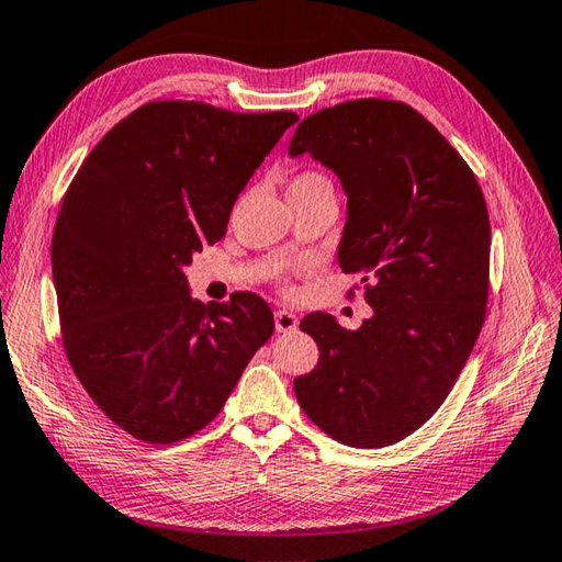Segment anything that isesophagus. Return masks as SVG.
I'll return each instance as SVG.
<instances>
[{"instance_id":"1","label":"esophagus","mask_w":562,"mask_h":562,"mask_svg":"<svg viewBox=\"0 0 562 562\" xmlns=\"http://www.w3.org/2000/svg\"><path fill=\"white\" fill-rule=\"evenodd\" d=\"M296 325H299L296 313L284 311V308L276 313V330L278 333H292V330H296Z\"/></svg>"}]
</instances>
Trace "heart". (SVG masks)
<instances>
[{
    "label": "heart",
    "instance_id": "obj_1",
    "mask_svg": "<svg viewBox=\"0 0 562 562\" xmlns=\"http://www.w3.org/2000/svg\"><path fill=\"white\" fill-rule=\"evenodd\" d=\"M308 184H330V181L318 172H304L292 181V187H308Z\"/></svg>",
    "mask_w": 562,
    "mask_h": 562
}]
</instances>
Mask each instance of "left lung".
I'll list each match as a JSON object with an SVG mask.
<instances>
[{
	"instance_id": "left-lung-1",
	"label": "left lung",
	"mask_w": 562,
	"mask_h": 562,
	"mask_svg": "<svg viewBox=\"0 0 562 562\" xmlns=\"http://www.w3.org/2000/svg\"><path fill=\"white\" fill-rule=\"evenodd\" d=\"M340 179L337 263L367 284L373 316L345 330L308 313L318 363L294 378L308 419L351 448H385L436 414L486 316L491 225L476 177L438 128L395 100H349L296 126L290 158Z\"/></svg>"
}]
</instances>
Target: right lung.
Returning <instances> with one entry per match:
<instances>
[{
  "instance_id": "obj_1",
  "label": "right lung",
  "mask_w": 562,
  "mask_h": 562,
  "mask_svg": "<svg viewBox=\"0 0 562 562\" xmlns=\"http://www.w3.org/2000/svg\"><path fill=\"white\" fill-rule=\"evenodd\" d=\"M299 116L148 102L104 136L52 234L64 349L86 393L146 442L211 424L276 330L251 292L201 304L184 268L225 237L234 201Z\"/></svg>"
}]
</instances>
